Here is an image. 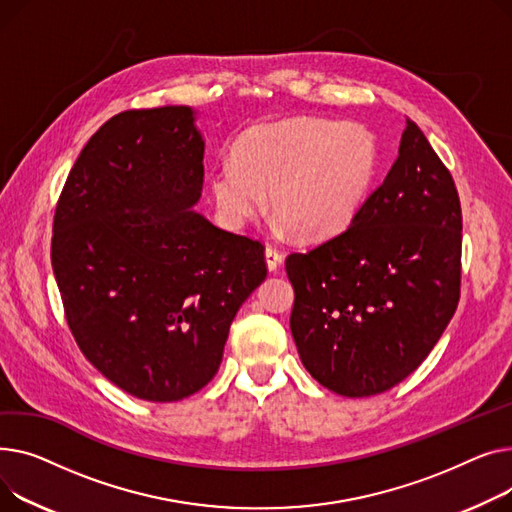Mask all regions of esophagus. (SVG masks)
Instances as JSON below:
<instances>
[{"mask_svg": "<svg viewBox=\"0 0 512 512\" xmlns=\"http://www.w3.org/2000/svg\"><path fill=\"white\" fill-rule=\"evenodd\" d=\"M264 256H266V266H268V270H277V268L281 266V262H283V254H281L277 248H273V246L266 248Z\"/></svg>", "mask_w": 512, "mask_h": 512, "instance_id": "obj_1", "label": "esophagus"}]
</instances>
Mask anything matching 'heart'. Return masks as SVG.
I'll return each mask as SVG.
<instances>
[{"label":"heart","mask_w":512,"mask_h":512,"mask_svg":"<svg viewBox=\"0 0 512 512\" xmlns=\"http://www.w3.org/2000/svg\"><path fill=\"white\" fill-rule=\"evenodd\" d=\"M380 173L372 130L322 117H293L239 136L233 163L210 173L221 217L242 227L268 208L304 242L347 229L368 202Z\"/></svg>","instance_id":"heart-1"}]
</instances>
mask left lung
<instances>
[{"label": "left lung", "instance_id": "8db88e82", "mask_svg": "<svg viewBox=\"0 0 512 512\" xmlns=\"http://www.w3.org/2000/svg\"><path fill=\"white\" fill-rule=\"evenodd\" d=\"M461 200L411 119L353 223L285 260L306 370L343 397L384 393L430 355L461 297Z\"/></svg>", "mask_w": 512, "mask_h": 512}]
</instances>
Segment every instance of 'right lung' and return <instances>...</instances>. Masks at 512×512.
<instances>
[{
    "instance_id": "add662e5",
    "label": "right lung",
    "mask_w": 512,
    "mask_h": 512,
    "mask_svg": "<svg viewBox=\"0 0 512 512\" xmlns=\"http://www.w3.org/2000/svg\"><path fill=\"white\" fill-rule=\"evenodd\" d=\"M202 157L190 107L122 111L90 136L55 206L51 264L72 335L144 401L213 380L239 306L266 279L262 242L192 210Z\"/></svg>"
}]
</instances>
